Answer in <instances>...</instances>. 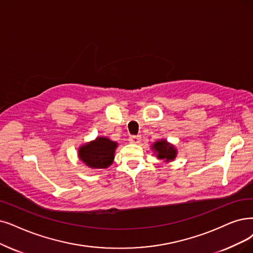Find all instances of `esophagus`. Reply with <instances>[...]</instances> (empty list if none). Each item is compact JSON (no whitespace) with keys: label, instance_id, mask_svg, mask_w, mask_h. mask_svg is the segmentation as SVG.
Here are the masks:
<instances>
[{"label":"esophagus","instance_id":"34e87169","mask_svg":"<svg viewBox=\"0 0 253 253\" xmlns=\"http://www.w3.org/2000/svg\"><path fill=\"white\" fill-rule=\"evenodd\" d=\"M128 141L130 143L138 144V143H140V141H141V136H130L128 138Z\"/></svg>","mask_w":253,"mask_h":253}]
</instances>
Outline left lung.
Instances as JSON below:
<instances>
[{
  "label": "left lung",
  "mask_w": 253,
  "mask_h": 253,
  "mask_svg": "<svg viewBox=\"0 0 253 253\" xmlns=\"http://www.w3.org/2000/svg\"><path fill=\"white\" fill-rule=\"evenodd\" d=\"M150 148L154 151L155 156H157L158 159L164 160L166 163L174 161L177 156L176 147L173 144L169 143L166 139L157 140L156 142L151 144Z\"/></svg>",
  "instance_id": "obj_1"
}]
</instances>
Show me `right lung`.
I'll return each mask as SVG.
<instances>
[{
    "label": "right lung",
    "mask_w": 253,
    "mask_h": 253,
    "mask_svg": "<svg viewBox=\"0 0 253 253\" xmlns=\"http://www.w3.org/2000/svg\"><path fill=\"white\" fill-rule=\"evenodd\" d=\"M118 143L110 138L99 136L79 146L78 157L91 169L108 168L113 164Z\"/></svg>",
    "instance_id": "obj_1"
}]
</instances>
